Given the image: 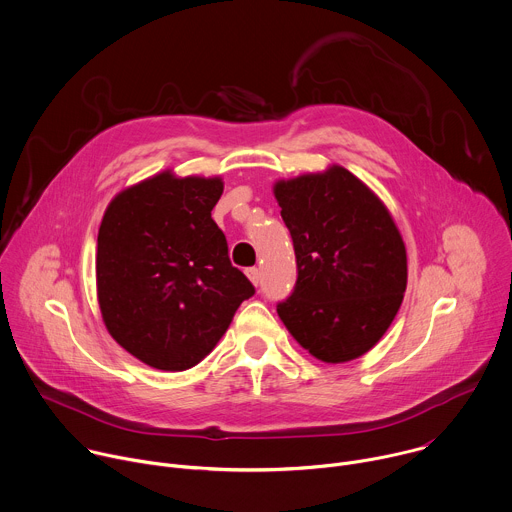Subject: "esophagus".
Instances as JSON below:
<instances>
[{"label":"esophagus","instance_id":"1","mask_svg":"<svg viewBox=\"0 0 512 512\" xmlns=\"http://www.w3.org/2000/svg\"><path fill=\"white\" fill-rule=\"evenodd\" d=\"M246 276L250 278V282H252L254 286H258V282H260V270H258V268H248V270H246Z\"/></svg>","mask_w":512,"mask_h":512}]
</instances>
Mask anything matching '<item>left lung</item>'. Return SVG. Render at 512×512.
Segmentation results:
<instances>
[{"label":"left lung","instance_id":"1","mask_svg":"<svg viewBox=\"0 0 512 512\" xmlns=\"http://www.w3.org/2000/svg\"><path fill=\"white\" fill-rule=\"evenodd\" d=\"M298 280L278 316L314 358L366 354L392 324L406 290V248L384 202L352 172L328 166L274 184Z\"/></svg>","mask_w":512,"mask_h":512}]
</instances>
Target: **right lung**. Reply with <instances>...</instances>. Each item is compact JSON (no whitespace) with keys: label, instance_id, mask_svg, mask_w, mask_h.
Segmentation results:
<instances>
[{"label":"right lung","instance_id":"obj_1","mask_svg":"<svg viewBox=\"0 0 512 512\" xmlns=\"http://www.w3.org/2000/svg\"><path fill=\"white\" fill-rule=\"evenodd\" d=\"M222 192L220 176L164 170L118 192L102 218L100 312L112 338L152 368L196 366L254 294L212 220Z\"/></svg>","mask_w":512,"mask_h":512}]
</instances>
